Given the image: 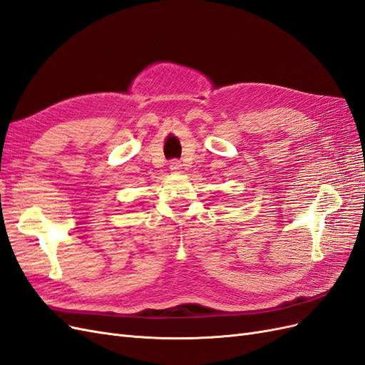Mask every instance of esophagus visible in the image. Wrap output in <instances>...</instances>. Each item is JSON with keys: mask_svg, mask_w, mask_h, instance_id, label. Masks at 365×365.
Listing matches in <instances>:
<instances>
[{"mask_svg": "<svg viewBox=\"0 0 365 365\" xmlns=\"http://www.w3.org/2000/svg\"><path fill=\"white\" fill-rule=\"evenodd\" d=\"M181 168H182V165H181V161H178V160H172V163H170V170H172V172H176V173H178V172H181Z\"/></svg>", "mask_w": 365, "mask_h": 365, "instance_id": "obj_1", "label": "esophagus"}]
</instances>
